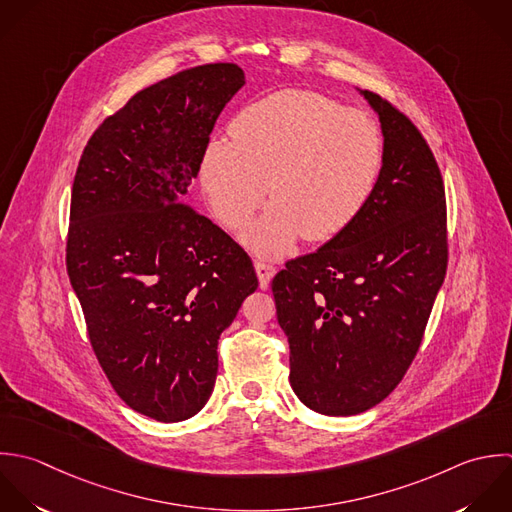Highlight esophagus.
Segmentation results:
<instances>
[{
  "label": "esophagus",
  "instance_id": "esophagus-1",
  "mask_svg": "<svg viewBox=\"0 0 512 512\" xmlns=\"http://www.w3.org/2000/svg\"><path fill=\"white\" fill-rule=\"evenodd\" d=\"M255 271H257V277H259V285L261 289H267L269 287V281L273 279L275 275V265L271 263H265V261H255Z\"/></svg>",
  "mask_w": 512,
  "mask_h": 512
}]
</instances>
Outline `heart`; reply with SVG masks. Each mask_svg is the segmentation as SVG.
Returning <instances> with one entry per match:
<instances>
[{"instance_id":"1","label":"heart","mask_w":512,"mask_h":512,"mask_svg":"<svg viewBox=\"0 0 512 512\" xmlns=\"http://www.w3.org/2000/svg\"><path fill=\"white\" fill-rule=\"evenodd\" d=\"M231 139H213L201 155V187L215 217L245 227L243 241L279 257L305 235L329 241L365 211L383 167V135L371 115L303 89H281L243 107Z\"/></svg>"}]
</instances>
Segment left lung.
<instances>
[{
    "mask_svg": "<svg viewBox=\"0 0 512 512\" xmlns=\"http://www.w3.org/2000/svg\"><path fill=\"white\" fill-rule=\"evenodd\" d=\"M363 95L385 137L373 197L347 231L287 261L271 283L291 387L329 417L359 415L401 383L449 263L445 185L429 143L393 103Z\"/></svg>",
    "mask_w": 512,
    "mask_h": 512,
    "instance_id": "obj_1",
    "label": "left lung"
}]
</instances>
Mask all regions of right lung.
I'll return each instance as SVG.
<instances>
[{
	"mask_svg": "<svg viewBox=\"0 0 512 512\" xmlns=\"http://www.w3.org/2000/svg\"><path fill=\"white\" fill-rule=\"evenodd\" d=\"M243 85L235 63H205L137 91L73 179L65 265L89 343L123 403L161 423L205 407L219 335L259 285L247 251L185 201Z\"/></svg>",
	"mask_w": 512,
	"mask_h": 512,
	"instance_id": "right-lung-1",
	"label": "right lung"
}]
</instances>
